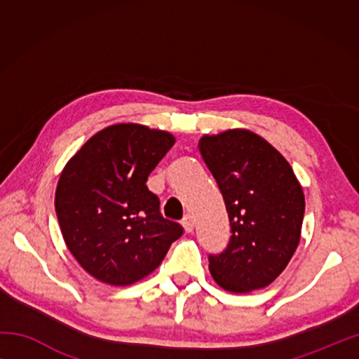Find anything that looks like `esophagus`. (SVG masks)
Listing matches in <instances>:
<instances>
[{"mask_svg":"<svg viewBox=\"0 0 359 359\" xmlns=\"http://www.w3.org/2000/svg\"><path fill=\"white\" fill-rule=\"evenodd\" d=\"M182 224H184V228L187 233H191V231L194 229V218L191 215H185L184 220H182Z\"/></svg>","mask_w":359,"mask_h":359,"instance_id":"34e87169","label":"esophagus"}]
</instances>
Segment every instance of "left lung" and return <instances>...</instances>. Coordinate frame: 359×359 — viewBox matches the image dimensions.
<instances>
[{
  "mask_svg": "<svg viewBox=\"0 0 359 359\" xmlns=\"http://www.w3.org/2000/svg\"><path fill=\"white\" fill-rule=\"evenodd\" d=\"M199 151L223 194L231 238L209 255L214 280L231 293L264 288L282 274L301 241L302 187L290 163L248 130L203 136Z\"/></svg>",
  "mask_w": 359,
  "mask_h": 359,
  "instance_id": "1",
  "label": "left lung"
}]
</instances>
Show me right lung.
I'll list each match as a JSON object with an SVG mask.
<instances>
[{
  "instance_id": "obj_1",
  "label": "right lung",
  "mask_w": 359,
  "mask_h": 359,
  "mask_svg": "<svg viewBox=\"0 0 359 359\" xmlns=\"http://www.w3.org/2000/svg\"><path fill=\"white\" fill-rule=\"evenodd\" d=\"M174 142L171 133L118 123L66 163L55 191L58 223L77 263L100 282L125 287L147 277L184 234L145 185Z\"/></svg>"
}]
</instances>
